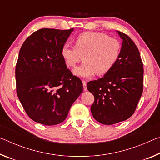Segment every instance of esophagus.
<instances>
[{"instance_id": "obj_1", "label": "esophagus", "mask_w": 160, "mask_h": 160, "mask_svg": "<svg viewBox=\"0 0 160 160\" xmlns=\"http://www.w3.org/2000/svg\"><path fill=\"white\" fill-rule=\"evenodd\" d=\"M82 85H83L84 90L86 91L87 90H88V88H87V82H86V81L82 80Z\"/></svg>"}]
</instances>
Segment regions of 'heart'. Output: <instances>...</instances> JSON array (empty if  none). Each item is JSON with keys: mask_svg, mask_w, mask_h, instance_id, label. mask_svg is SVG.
Listing matches in <instances>:
<instances>
[{"mask_svg": "<svg viewBox=\"0 0 160 160\" xmlns=\"http://www.w3.org/2000/svg\"><path fill=\"white\" fill-rule=\"evenodd\" d=\"M75 47L65 44L61 55L68 67H75L83 56L84 63L73 70L76 76L88 78L107 74L114 66L121 52L117 39L101 32H84L75 38Z\"/></svg>", "mask_w": 160, "mask_h": 160, "instance_id": "obj_1", "label": "heart"}]
</instances>
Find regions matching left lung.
<instances>
[{
  "label": "left lung",
  "mask_w": 160,
  "mask_h": 160,
  "mask_svg": "<svg viewBox=\"0 0 160 160\" xmlns=\"http://www.w3.org/2000/svg\"><path fill=\"white\" fill-rule=\"evenodd\" d=\"M123 40L119 57L109 72L87 84L94 102L91 112L95 120L112 125L133 114L143 90V64L136 45L117 31Z\"/></svg>",
  "instance_id": "left-lung-1"
}]
</instances>
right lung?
Here are the masks:
<instances>
[{
	"label": "right lung",
	"instance_id": "add662e5",
	"mask_svg": "<svg viewBox=\"0 0 160 160\" xmlns=\"http://www.w3.org/2000/svg\"><path fill=\"white\" fill-rule=\"evenodd\" d=\"M72 31L39 29L25 40L19 52L15 68L17 94L35 122L47 126L63 122L82 92V81L72 75L61 55Z\"/></svg>",
	"mask_w": 160,
	"mask_h": 160
}]
</instances>
